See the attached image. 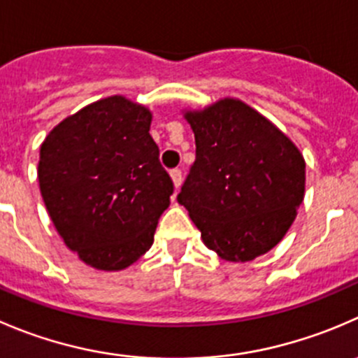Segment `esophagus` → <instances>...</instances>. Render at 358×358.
Here are the masks:
<instances>
[{
    "label": "esophagus",
    "mask_w": 358,
    "mask_h": 358,
    "mask_svg": "<svg viewBox=\"0 0 358 358\" xmlns=\"http://www.w3.org/2000/svg\"><path fill=\"white\" fill-rule=\"evenodd\" d=\"M169 176H171V182L175 185V189H178L182 185V171L180 169H173V171H169Z\"/></svg>",
    "instance_id": "34e87169"
}]
</instances>
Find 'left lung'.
Segmentation results:
<instances>
[{"label":"left lung","instance_id":"obj_1","mask_svg":"<svg viewBox=\"0 0 358 358\" xmlns=\"http://www.w3.org/2000/svg\"><path fill=\"white\" fill-rule=\"evenodd\" d=\"M183 119L196 138V162L176 199L204 245L227 262H248L275 248L304 199L299 148L241 99L183 110Z\"/></svg>","mask_w":358,"mask_h":358}]
</instances>
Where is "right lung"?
I'll return each mask as SVG.
<instances>
[{
  "label": "right lung",
  "mask_w": 358,
  "mask_h": 358,
  "mask_svg": "<svg viewBox=\"0 0 358 358\" xmlns=\"http://www.w3.org/2000/svg\"><path fill=\"white\" fill-rule=\"evenodd\" d=\"M152 112L108 96L62 119L40 147L38 182L55 231L87 266L122 271L154 243L173 182Z\"/></svg>",
  "instance_id": "obj_1"
}]
</instances>
